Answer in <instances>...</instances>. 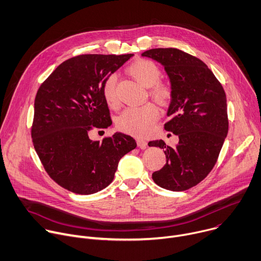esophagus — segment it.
<instances>
[{
    "mask_svg": "<svg viewBox=\"0 0 261 261\" xmlns=\"http://www.w3.org/2000/svg\"><path fill=\"white\" fill-rule=\"evenodd\" d=\"M137 144H138V146H139L141 149H146L147 146H148L147 142H146L145 140H143V139H137Z\"/></svg>",
    "mask_w": 261,
    "mask_h": 261,
    "instance_id": "obj_1",
    "label": "esophagus"
}]
</instances>
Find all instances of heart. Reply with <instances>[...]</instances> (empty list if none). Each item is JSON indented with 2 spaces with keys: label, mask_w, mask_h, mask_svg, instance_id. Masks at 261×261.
<instances>
[{
  "label": "heart",
  "mask_w": 261,
  "mask_h": 261,
  "mask_svg": "<svg viewBox=\"0 0 261 261\" xmlns=\"http://www.w3.org/2000/svg\"><path fill=\"white\" fill-rule=\"evenodd\" d=\"M127 72L143 86L150 87V94L159 101H166L170 96V87L161 81L162 71L154 62L139 60L133 63ZM102 95L107 105L115 108L118 105L116 76L110 75L102 84ZM160 110L154 103L148 102L141 107H128L117 118V127L127 134L142 137L147 135L153 123L159 119Z\"/></svg>",
  "instance_id": "1"
}]
</instances>
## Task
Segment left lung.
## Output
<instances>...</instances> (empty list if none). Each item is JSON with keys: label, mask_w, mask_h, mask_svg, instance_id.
I'll return each mask as SVG.
<instances>
[{"label": "left lung", "mask_w": 261, "mask_h": 261, "mask_svg": "<svg viewBox=\"0 0 261 261\" xmlns=\"http://www.w3.org/2000/svg\"><path fill=\"white\" fill-rule=\"evenodd\" d=\"M142 57L160 63L169 76L172 100L167 115L171 119L165 129L179 137L175 148L163 140L148 143L164 149L167 159L152 179L168 190H187L212 171L227 136L224 89L203 62L182 50L155 48Z\"/></svg>", "instance_id": "left-lung-1"}]
</instances>
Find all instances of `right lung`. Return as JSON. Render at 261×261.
Instances as JSON below:
<instances>
[{"label": "right lung", "mask_w": 261, "mask_h": 261, "mask_svg": "<svg viewBox=\"0 0 261 261\" xmlns=\"http://www.w3.org/2000/svg\"><path fill=\"white\" fill-rule=\"evenodd\" d=\"M134 55H83L61 64L38 89L32 138L47 174L62 187L92 194L114 179L122 156L137 147L115 133L92 141V129L112 124L102 84Z\"/></svg>", "instance_id": "1"}]
</instances>
